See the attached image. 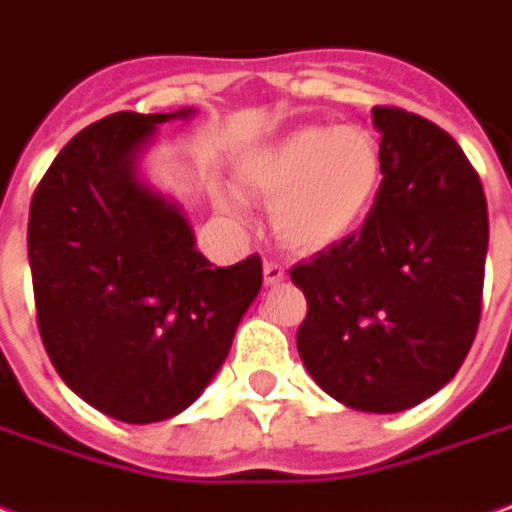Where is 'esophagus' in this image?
<instances>
[{
  "label": "esophagus",
  "instance_id": "1",
  "mask_svg": "<svg viewBox=\"0 0 512 512\" xmlns=\"http://www.w3.org/2000/svg\"><path fill=\"white\" fill-rule=\"evenodd\" d=\"M284 279H287V270H284L281 264L264 262V284H267V287H276V284H281Z\"/></svg>",
  "mask_w": 512,
  "mask_h": 512
}]
</instances>
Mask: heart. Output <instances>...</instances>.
Wrapping results in <instances>:
<instances>
[{"instance_id":"1","label":"heart","mask_w":512,"mask_h":512,"mask_svg":"<svg viewBox=\"0 0 512 512\" xmlns=\"http://www.w3.org/2000/svg\"><path fill=\"white\" fill-rule=\"evenodd\" d=\"M233 174L248 194L273 202V231L287 248L315 253L366 222L383 183V149L363 126H304L256 146ZM216 205L242 214L228 194Z\"/></svg>"}]
</instances>
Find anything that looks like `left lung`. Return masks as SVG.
Masks as SVG:
<instances>
[{
	"mask_svg": "<svg viewBox=\"0 0 512 512\" xmlns=\"http://www.w3.org/2000/svg\"><path fill=\"white\" fill-rule=\"evenodd\" d=\"M383 183L363 228L293 267L307 298L298 355L338 403L420 406L459 372L482 315L485 191L431 120L375 106Z\"/></svg>",
	"mask_w": 512,
	"mask_h": 512,
	"instance_id": "8db88e82",
	"label": "left lung"
}]
</instances>
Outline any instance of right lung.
Listing matches in <instances>:
<instances>
[{"label":"right lung","instance_id":"right-lung-1","mask_svg":"<svg viewBox=\"0 0 512 512\" xmlns=\"http://www.w3.org/2000/svg\"><path fill=\"white\" fill-rule=\"evenodd\" d=\"M118 112L58 152L30 202L41 341L61 380L120 423L171 420L214 380L262 290V259L214 267L180 202L140 174L157 126Z\"/></svg>","mask_w":512,"mask_h":512}]
</instances>
